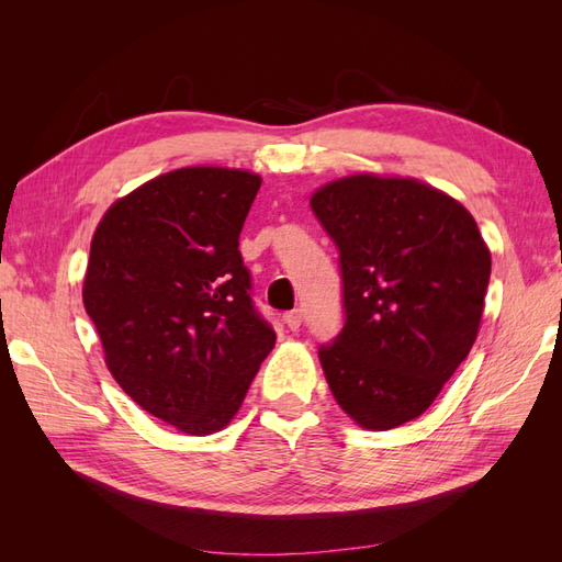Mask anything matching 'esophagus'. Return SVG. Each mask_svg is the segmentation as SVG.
<instances>
[{
    "label": "esophagus",
    "instance_id": "1",
    "mask_svg": "<svg viewBox=\"0 0 562 562\" xmlns=\"http://www.w3.org/2000/svg\"><path fill=\"white\" fill-rule=\"evenodd\" d=\"M283 321H285V326H288V328H291V330H297V328L302 326V310L285 312V314H283Z\"/></svg>",
    "mask_w": 562,
    "mask_h": 562
}]
</instances>
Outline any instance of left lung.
I'll list each match as a JSON object with an SVG mask.
<instances>
[{
	"mask_svg": "<svg viewBox=\"0 0 562 562\" xmlns=\"http://www.w3.org/2000/svg\"><path fill=\"white\" fill-rule=\"evenodd\" d=\"M312 211L339 250L345 326L318 359L339 407L366 429L419 417L479 335L490 250L471 213L413 178L349 176Z\"/></svg>",
	"mask_w": 562,
	"mask_h": 562,
	"instance_id": "left-lung-1",
	"label": "left lung"
}]
</instances>
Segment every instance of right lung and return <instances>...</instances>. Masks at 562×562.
<instances>
[{
	"mask_svg": "<svg viewBox=\"0 0 562 562\" xmlns=\"http://www.w3.org/2000/svg\"><path fill=\"white\" fill-rule=\"evenodd\" d=\"M260 182L236 168H178L112 203L93 234L83 307L105 363L182 434L225 429L277 342L239 250Z\"/></svg>",
	"mask_w": 562,
	"mask_h": 562,
	"instance_id": "right-lung-1",
	"label": "right lung"
}]
</instances>
